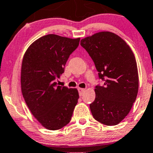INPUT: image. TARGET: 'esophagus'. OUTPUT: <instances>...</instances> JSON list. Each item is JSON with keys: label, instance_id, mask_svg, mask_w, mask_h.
I'll use <instances>...</instances> for the list:
<instances>
[{"label": "esophagus", "instance_id": "1", "mask_svg": "<svg viewBox=\"0 0 153 153\" xmlns=\"http://www.w3.org/2000/svg\"><path fill=\"white\" fill-rule=\"evenodd\" d=\"M78 92H79V94H80V96H82V95H83V94L84 93V91H85V89H84V88H78Z\"/></svg>", "mask_w": 153, "mask_h": 153}]
</instances>
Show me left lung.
<instances>
[{"mask_svg":"<svg viewBox=\"0 0 153 153\" xmlns=\"http://www.w3.org/2000/svg\"><path fill=\"white\" fill-rule=\"evenodd\" d=\"M93 59L104 85L95 88L90 109L95 120L115 126L130 112L139 89L137 62L129 46L111 32H100L80 41Z\"/></svg>","mask_w":153,"mask_h":153,"instance_id":"8db88e82","label":"left lung"}]
</instances>
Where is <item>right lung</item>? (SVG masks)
<instances>
[{
  "label": "right lung",
  "instance_id": "1",
  "mask_svg": "<svg viewBox=\"0 0 153 153\" xmlns=\"http://www.w3.org/2000/svg\"><path fill=\"white\" fill-rule=\"evenodd\" d=\"M73 39L49 34L28 47L21 69V89L28 108L48 130H58L70 123L79 94L77 88L58 85L69 56L79 45Z\"/></svg>",
  "mask_w": 153,
  "mask_h": 153
}]
</instances>
